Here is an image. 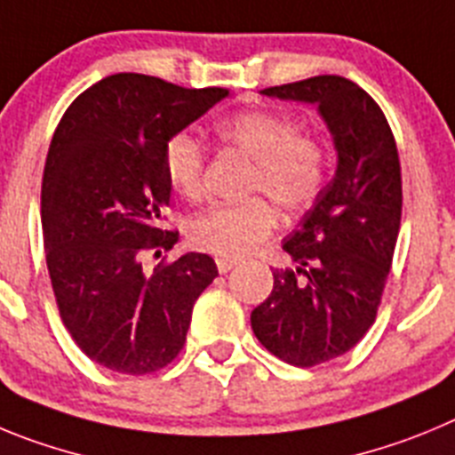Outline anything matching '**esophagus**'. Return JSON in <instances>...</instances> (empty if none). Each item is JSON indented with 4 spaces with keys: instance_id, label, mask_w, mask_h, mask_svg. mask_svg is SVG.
Masks as SVG:
<instances>
[{
    "instance_id": "34e87169",
    "label": "esophagus",
    "mask_w": 455,
    "mask_h": 455,
    "mask_svg": "<svg viewBox=\"0 0 455 455\" xmlns=\"http://www.w3.org/2000/svg\"><path fill=\"white\" fill-rule=\"evenodd\" d=\"M215 263H218L220 274H227V272H231L233 267H235L237 260H233V258H218V260H215Z\"/></svg>"
}]
</instances>
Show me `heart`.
<instances>
[{"label": "heart", "mask_w": 455, "mask_h": 455, "mask_svg": "<svg viewBox=\"0 0 455 455\" xmlns=\"http://www.w3.org/2000/svg\"><path fill=\"white\" fill-rule=\"evenodd\" d=\"M224 147L251 158L249 192H263L288 212L308 208L329 177V151L313 133L299 131L297 120L272 110H244L215 126ZM163 167L170 186L186 199L204 195L206 154L197 138L177 133L167 140ZM276 208L265 197L243 204H215L188 224V240L222 258L251 253L276 228Z\"/></svg>", "instance_id": "obj_1"}]
</instances>
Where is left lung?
<instances>
[{"instance_id":"left-lung-1","label":"left lung","mask_w":455,"mask_h":455,"mask_svg":"<svg viewBox=\"0 0 455 455\" xmlns=\"http://www.w3.org/2000/svg\"><path fill=\"white\" fill-rule=\"evenodd\" d=\"M263 95L317 104L338 149L335 177L283 249L274 290L251 313L260 345L294 367H315L358 345L374 324L401 227V165L380 106L354 81L310 76Z\"/></svg>"}]
</instances>
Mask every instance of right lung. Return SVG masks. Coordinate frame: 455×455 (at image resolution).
I'll use <instances>...</instances> for the list:
<instances>
[{
    "mask_svg": "<svg viewBox=\"0 0 455 455\" xmlns=\"http://www.w3.org/2000/svg\"><path fill=\"white\" fill-rule=\"evenodd\" d=\"M227 95L122 72L81 92L56 126L40 195L44 258L65 329L106 370L142 376L170 365L218 276L206 253L161 260L151 274L142 260L179 240L163 228L167 140Z\"/></svg>",
    "mask_w": 455,
    "mask_h": 455,
    "instance_id": "right-lung-1",
    "label": "right lung"
}]
</instances>
